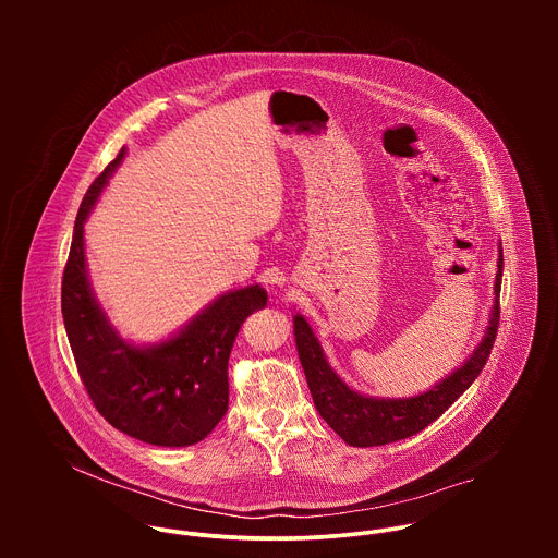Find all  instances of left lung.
Masks as SVG:
<instances>
[{
  "label": "left lung",
  "mask_w": 558,
  "mask_h": 558,
  "mask_svg": "<svg viewBox=\"0 0 558 558\" xmlns=\"http://www.w3.org/2000/svg\"><path fill=\"white\" fill-rule=\"evenodd\" d=\"M497 282H495V306L490 327L486 331L484 342L476 347L474 355L450 377L439 381L424 395L411 397V400H373L355 390H351L327 364L325 353L317 344L311 327L302 315H295V347L300 355V364L306 375L308 390L313 402L323 420L351 446L371 448L407 439L428 424H433L448 407L454 404L457 397L476 379L486 366L497 329H499V293H501V276H504V250H499L497 263Z\"/></svg>",
  "instance_id": "obj_1"
}]
</instances>
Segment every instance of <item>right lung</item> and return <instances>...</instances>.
<instances>
[{"mask_svg": "<svg viewBox=\"0 0 558 558\" xmlns=\"http://www.w3.org/2000/svg\"><path fill=\"white\" fill-rule=\"evenodd\" d=\"M125 149L93 181L74 220L61 280L68 342L95 409L117 430L151 446H192L227 413V364L238 331L265 308L263 287L225 293L170 342L136 349L123 342L97 306L84 258V222Z\"/></svg>", "mask_w": 558, "mask_h": 558, "instance_id": "1", "label": "right lung"}]
</instances>
